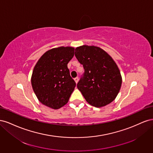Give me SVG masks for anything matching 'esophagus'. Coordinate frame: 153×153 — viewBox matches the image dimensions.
Returning a JSON list of instances; mask_svg holds the SVG:
<instances>
[{
	"label": "esophagus",
	"mask_w": 153,
	"mask_h": 153,
	"mask_svg": "<svg viewBox=\"0 0 153 153\" xmlns=\"http://www.w3.org/2000/svg\"><path fill=\"white\" fill-rule=\"evenodd\" d=\"M74 80H75V82H76V84H77L78 82V77H76L75 79H74Z\"/></svg>",
	"instance_id": "34e87169"
}]
</instances>
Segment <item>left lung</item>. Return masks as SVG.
<instances>
[{
	"mask_svg": "<svg viewBox=\"0 0 153 153\" xmlns=\"http://www.w3.org/2000/svg\"><path fill=\"white\" fill-rule=\"evenodd\" d=\"M75 55L84 68L77 88L92 106L102 107L115 99L122 77L116 63L105 50L94 46L75 48Z\"/></svg>",
	"mask_w": 153,
	"mask_h": 153,
	"instance_id": "8db88e82",
	"label": "left lung"
}]
</instances>
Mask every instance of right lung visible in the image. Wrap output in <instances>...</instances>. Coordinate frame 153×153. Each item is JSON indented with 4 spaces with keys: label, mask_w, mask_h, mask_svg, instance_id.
<instances>
[{
    "label": "right lung",
    "mask_w": 153,
    "mask_h": 153,
    "mask_svg": "<svg viewBox=\"0 0 153 153\" xmlns=\"http://www.w3.org/2000/svg\"><path fill=\"white\" fill-rule=\"evenodd\" d=\"M75 48L61 47L46 52L34 66L32 87L40 102L53 109L65 105L75 89L68 64L74 56Z\"/></svg>",
    "instance_id": "1"
}]
</instances>
